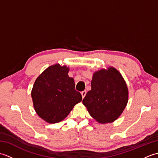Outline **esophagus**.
<instances>
[{
	"mask_svg": "<svg viewBox=\"0 0 158 158\" xmlns=\"http://www.w3.org/2000/svg\"><path fill=\"white\" fill-rule=\"evenodd\" d=\"M81 96H82V98H83L85 97V96L86 95V91L85 90H84V91H83V92H81Z\"/></svg>",
	"mask_w": 158,
	"mask_h": 158,
	"instance_id": "esophagus-1",
	"label": "esophagus"
}]
</instances>
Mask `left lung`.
Returning <instances> with one entry per match:
<instances>
[{
    "mask_svg": "<svg viewBox=\"0 0 158 158\" xmlns=\"http://www.w3.org/2000/svg\"><path fill=\"white\" fill-rule=\"evenodd\" d=\"M91 87L82 102L89 115L100 123L115 122L128 102V88L122 74L113 66L100 69L93 74Z\"/></svg>",
    "mask_w": 158,
    "mask_h": 158,
    "instance_id": "1",
    "label": "left lung"
}]
</instances>
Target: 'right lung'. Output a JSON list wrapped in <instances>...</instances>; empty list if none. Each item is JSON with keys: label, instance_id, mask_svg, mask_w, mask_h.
Masks as SVG:
<instances>
[{"label": "right lung", "instance_id": "right-lung-1", "mask_svg": "<svg viewBox=\"0 0 158 158\" xmlns=\"http://www.w3.org/2000/svg\"><path fill=\"white\" fill-rule=\"evenodd\" d=\"M69 70L66 65L56 64L35 80L31 91L33 106L46 122H60L82 100L81 94L75 89L74 79L68 75Z\"/></svg>", "mask_w": 158, "mask_h": 158}]
</instances>
